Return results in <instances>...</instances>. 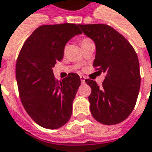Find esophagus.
Wrapping results in <instances>:
<instances>
[{"mask_svg":"<svg viewBox=\"0 0 152 152\" xmlns=\"http://www.w3.org/2000/svg\"><path fill=\"white\" fill-rule=\"evenodd\" d=\"M80 80H81V82L82 83H85V80H86V77L84 76H80Z\"/></svg>","mask_w":152,"mask_h":152,"instance_id":"obj_1","label":"esophagus"}]
</instances>
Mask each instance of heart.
<instances>
[{"label":"heart","instance_id":"1","mask_svg":"<svg viewBox=\"0 0 152 152\" xmlns=\"http://www.w3.org/2000/svg\"><path fill=\"white\" fill-rule=\"evenodd\" d=\"M89 41H90V39H83L82 40H81V42H80V44L82 45V44L87 43V42H89Z\"/></svg>","mask_w":152,"mask_h":152}]
</instances>
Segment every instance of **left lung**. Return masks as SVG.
I'll return each mask as SVG.
<instances>
[{"label": "left lung", "mask_w": 152, "mask_h": 152, "mask_svg": "<svg viewBox=\"0 0 152 152\" xmlns=\"http://www.w3.org/2000/svg\"><path fill=\"white\" fill-rule=\"evenodd\" d=\"M79 25L95 43L93 66L97 72L106 73L101 86L93 80H86L91 88V114L100 124H119L130 115L138 95L141 75L137 55L128 40L109 25Z\"/></svg>", "instance_id": "left-lung-1"}]
</instances>
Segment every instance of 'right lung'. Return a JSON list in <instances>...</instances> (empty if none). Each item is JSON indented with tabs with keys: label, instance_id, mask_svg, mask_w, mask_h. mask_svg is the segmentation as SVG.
I'll return each instance as SVG.
<instances>
[{
	"label": "right lung",
	"instance_id": "add662e5",
	"mask_svg": "<svg viewBox=\"0 0 152 152\" xmlns=\"http://www.w3.org/2000/svg\"><path fill=\"white\" fill-rule=\"evenodd\" d=\"M79 26L68 23L39 26L26 39L17 58L15 75L22 104L43 128H61L72 116L80 78L69 73L58 81L53 67L63 58L66 43L82 34Z\"/></svg>",
	"mask_w": 152,
	"mask_h": 152
}]
</instances>
